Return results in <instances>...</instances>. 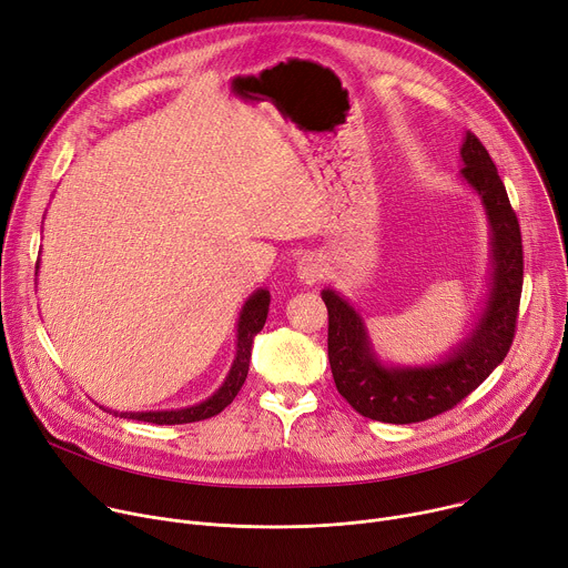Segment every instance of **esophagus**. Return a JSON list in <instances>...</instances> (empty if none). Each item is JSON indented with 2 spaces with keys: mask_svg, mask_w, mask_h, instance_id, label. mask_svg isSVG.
<instances>
[{
  "mask_svg": "<svg viewBox=\"0 0 568 568\" xmlns=\"http://www.w3.org/2000/svg\"><path fill=\"white\" fill-rule=\"evenodd\" d=\"M295 275H297V280H300L302 284H310V286L316 284V282H321L323 275H325L323 258H321L318 254L302 256V258L297 261V266H295Z\"/></svg>",
  "mask_w": 568,
  "mask_h": 568,
  "instance_id": "obj_1",
  "label": "esophagus"
}]
</instances>
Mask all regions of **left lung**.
Instances as JSON below:
<instances>
[{"label":"left lung","instance_id":"left-lung-1","mask_svg":"<svg viewBox=\"0 0 568 568\" xmlns=\"http://www.w3.org/2000/svg\"><path fill=\"white\" fill-rule=\"evenodd\" d=\"M462 178L479 195L491 230V288L475 327L439 362L429 366H384L362 316L336 291L325 288L327 355L338 394L366 418L420 423L462 403L507 357L516 332L523 288V245L518 217L503 180L479 139L466 132Z\"/></svg>","mask_w":568,"mask_h":568}]
</instances>
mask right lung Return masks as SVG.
I'll list each match as a JSON object with an SVG mask.
<instances>
[{"label": "right lung", "instance_id": "obj_1", "mask_svg": "<svg viewBox=\"0 0 568 568\" xmlns=\"http://www.w3.org/2000/svg\"><path fill=\"white\" fill-rule=\"evenodd\" d=\"M38 268V266H36ZM271 307V293L266 288L254 291L247 302L243 304L239 316V334H236V357L230 368V375L225 377L223 386L215 390L211 398H206L200 405L186 407V409H170V412H113L120 418H134L145 420L154 425H182V423H195L221 414L241 390L247 371H250V357H252V341L254 336L264 329ZM111 412V409H109Z\"/></svg>", "mask_w": 568, "mask_h": 568}]
</instances>
